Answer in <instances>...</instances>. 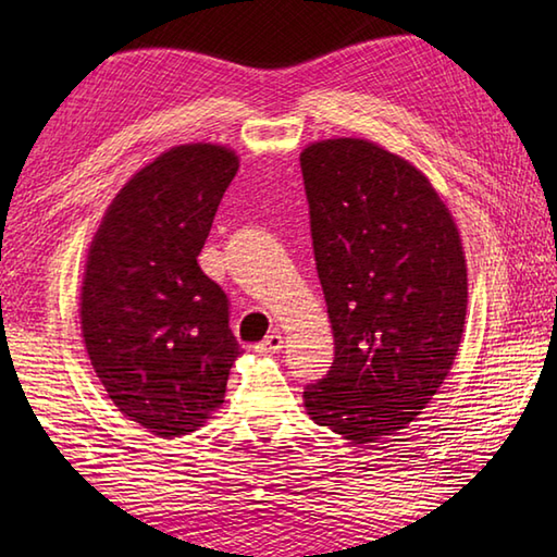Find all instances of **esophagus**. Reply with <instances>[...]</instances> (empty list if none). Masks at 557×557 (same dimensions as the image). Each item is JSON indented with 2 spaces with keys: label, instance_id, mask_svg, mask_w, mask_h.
<instances>
[{
  "label": "esophagus",
  "instance_id": "obj_1",
  "mask_svg": "<svg viewBox=\"0 0 557 557\" xmlns=\"http://www.w3.org/2000/svg\"><path fill=\"white\" fill-rule=\"evenodd\" d=\"M282 345H285V337H282L280 333H270L263 342H260V345H256V349L258 351H280L282 349Z\"/></svg>",
  "mask_w": 557,
  "mask_h": 557
}]
</instances>
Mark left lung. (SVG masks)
Returning a JSON list of instances; mask_svg holds the SVG:
<instances>
[{
  "instance_id": "1",
  "label": "left lung",
  "mask_w": 557,
  "mask_h": 557,
  "mask_svg": "<svg viewBox=\"0 0 557 557\" xmlns=\"http://www.w3.org/2000/svg\"><path fill=\"white\" fill-rule=\"evenodd\" d=\"M335 361L306 385L318 425L366 445L407 429L453 369L467 315L457 224L431 182L363 138L301 152Z\"/></svg>"
}]
</instances>
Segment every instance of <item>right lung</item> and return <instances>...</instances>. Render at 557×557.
Instances as JSON below:
<instances>
[{
  "label": "right lung",
  "instance_id": "add662e5",
  "mask_svg": "<svg viewBox=\"0 0 557 557\" xmlns=\"http://www.w3.org/2000/svg\"><path fill=\"white\" fill-rule=\"evenodd\" d=\"M236 170L224 146L162 152L116 194L90 244L83 342L114 407L152 435L203 425L242 354L227 294L198 265Z\"/></svg>",
  "mask_w": 557,
  "mask_h": 557
}]
</instances>
